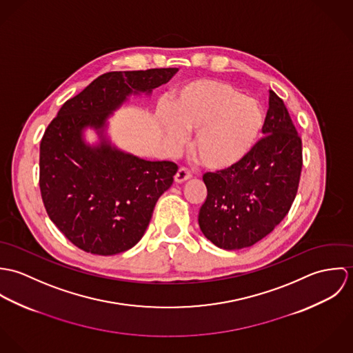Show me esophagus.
Returning <instances> with one entry per match:
<instances>
[{"instance_id":"34e87169","label":"esophagus","mask_w":353,"mask_h":353,"mask_svg":"<svg viewBox=\"0 0 353 353\" xmlns=\"http://www.w3.org/2000/svg\"><path fill=\"white\" fill-rule=\"evenodd\" d=\"M192 178V174H190V171L188 170V168H185V167H181L178 171H176V174H175V182L176 183H182V182H185V181H189Z\"/></svg>"}]
</instances>
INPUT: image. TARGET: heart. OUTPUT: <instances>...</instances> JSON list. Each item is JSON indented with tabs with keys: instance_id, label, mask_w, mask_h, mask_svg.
<instances>
[{
	"instance_id": "b5f03b06",
	"label": "heart",
	"mask_w": 353,
	"mask_h": 353,
	"mask_svg": "<svg viewBox=\"0 0 353 353\" xmlns=\"http://www.w3.org/2000/svg\"><path fill=\"white\" fill-rule=\"evenodd\" d=\"M160 123L172 143L196 132L192 151L208 170L241 164L256 145L263 111L259 103L219 80H194L179 88L161 112Z\"/></svg>"
}]
</instances>
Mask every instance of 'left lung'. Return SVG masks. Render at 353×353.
<instances>
[{
  "mask_svg": "<svg viewBox=\"0 0 353 353\" xmlns=\"http://www.w3.org/2000/svg\"><path fill=\"white\" fill-rule=\"evenodd\" d=\"M262 137L236 167L206 172L208 196L199 213L202 234L217 248L238 250L269 235L287 216L302 172V139L273 91Z\"/></svg>",
  "mask_w": 353,
  "mask_h": 353,
  "instance_id": "left-lung-1",
  "label": "left lung"
}]
</instances>
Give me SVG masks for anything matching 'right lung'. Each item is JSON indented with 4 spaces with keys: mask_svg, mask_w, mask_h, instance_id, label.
<instances>
[{
    "mask_svg": "<svg viewBox=\"0 0 353 353\" xmlns=\"http://www.w3.org/2000/svg\"><path fill=\"white\" fill-rule=\"evenodd\" d=\"M176 68L108 72L65 101L45 130L39 151V188L51 221L79 249L112 255L143 238L159 197L178 165L118 151L103 137L108 115L132 94L165 84ZM101 134L90 148L82 130Z\"/></svg>",
    "mask_w": 353,
    "mask_h": 353,
    "instance_id": "add662e5",
    "label": "right lung"
}]
</instances>
